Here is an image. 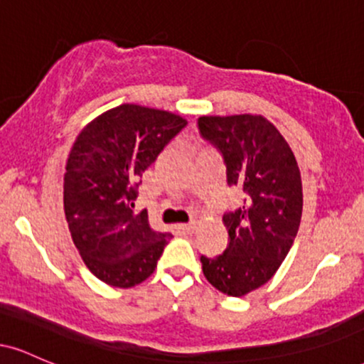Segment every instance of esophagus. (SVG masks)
<instances>
[{"label":"esophagus","instance_id":"esophagus-1","mask_svg":"<svg viewBox=\"0 0 364 364\" xmlns=\"http://www.w3.org/2000/svg\"><path fill=\"white\" fill-rule=\"evenodd\" d=\"M195 228H196V223H188V224L179 225V229H181L183 232H193Z\"/></svg>","mask_w":364,"mask_h":364}]
</instances>
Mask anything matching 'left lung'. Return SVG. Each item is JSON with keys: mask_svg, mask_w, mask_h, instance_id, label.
Here are the masks:
<instances>
[{"mask_svg": "<svg viewBox=\"0 0 364 364\" xmlns=\"http://www.w3.org/2000/svg\"><path fill=\"white\" fill-rule=\"evenodd\" d=\"M198 128L223 154L229 186L246 193L243 207L223 219L228 248L217 258H200L202 270L217 291L241 298L272 279L294 243L301 173L289 144L262 114L200 116Z\"/></svg>", "mask_w": 364, "mask_h": 364, "instance_id": "8db88e82", "label": "left lung"}]
</instances>
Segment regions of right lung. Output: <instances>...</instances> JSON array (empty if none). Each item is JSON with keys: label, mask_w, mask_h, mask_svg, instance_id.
<instances>
[{"label": "right lung", "mask_w": 364, "mask_h": 364, "mask_svg": "<svg viewBox=\"0 0 364 364\" xmlns=\"http://www.w3.org/2000/svg\"><path fill=\"white\" fill-rule=\"evenodd\" d=\"M188 121L174 112L121 104L78 133L63 178L72 240L99 281L128 287L152 275L169 232L154 231L147 210L133 214L139 179Z\"/></svg>", "instance_id": "right-lung-1"}]
</instances>
